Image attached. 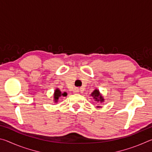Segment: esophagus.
Returning <instances> with one entry per match:
<instances>
[{
	"mask_svg": "<svg viewBox=\"0 0 152 152\" xmlns=\"http://www.w3.org/2000/svg\"><path fill=\"white\" fill-rule=\"evenodd\" d=\"M73 92H74V93L78 94V93H79V92H80V88H74V91H73Z\"/></svg>",
	"mask_w": 152,
	"mask_h": 152,
	"instance_id": "obj_1",
	"label": "esophagus"
}]
</instances>
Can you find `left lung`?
<instances>
[{"instance_id":"obj_1","label":"left lung","mask_w":152,"mask_h":152,"mask_svg":"<svg viewBox=\"0 0 152 152\" xmlns=\"http://www.w3.org/2000/svg\"><path fill=\"white\" fill-rule=\"evenodd\" d=\"M91 96L93 97V99H94V101L96 102V103L101 104L104 101V97L102 96V95L101 94V93L100 92V91L98 89H95L94 91L91 93ZM96 107L97 108H101L102 107H101L100 105H99V106H96Z\"/></svg>"}]
</instances>
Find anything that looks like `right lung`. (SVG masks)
<instances>
[{
  "label": "right lung",
  "mask_w": 152,
  "mask_h": 152,
  "mask_svg": "<svg viewBox=\"0 0 152 152\" xmlns=\"http://www.w3.org/2000/svg\"><path fill=\"white\" fill-rule=\"evenodd\" d=\"M66 96H67V93L66 92H61L60 89L58 88H56L54 91V93H53V102H55V103H58V100L60 99V97Z\"/></svg>",
  "instance_id": "add662e5"
}]
</instances>
